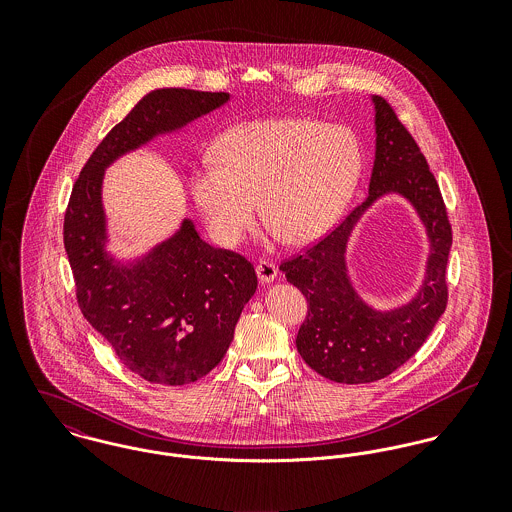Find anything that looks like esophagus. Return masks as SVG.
I'll list each match as a JSON object with an SVG mask.
<instances>
[{
  "label": "esophagus",
  "instance_id": "1",
  "mask_svg": "<svg viewBox=\"0 0 512 512\" xmlns=\"http://www.w3.org/2000/svg\"><path fill=\"white\" fill-rule=\"evenodd\" d=\"M256 274L262 284H272L278 278V268H276V264H272L268 260H260L256 264Z\"/></svg>",
  "mask_w": 512,
  "mask_h": 512
}]
</instances>
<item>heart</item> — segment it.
I'll return each instance as SVG.
<instances>
[{
    "label": "heart",
    "mask_w": 512,
    "mask_h": 512,
    "mask_svg": "<svg viewBox=\"0 0 512 512\" xmlns=\"http://www.w3.org/2000/svg\"><path fill=\"white\" fill-rule=\"evenodd\" d=\"M191 173V195L211 234L236 246L264 220L293 246L323 236L347 209L363 173L359 136L311 118H262L232 126Z\"/></svg>",
    "instance_id": "obj_1"
}]
</instances>
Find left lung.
Wrapping results in <instances>:
<instances>
[{"label": "left lung", "instance_id": "left-lung-1", "mask_svg": "<svg viewBox=\"0 0 512 512\" xmlns=\"http://www.w3.org/2000/svg\"><path fill=\"white\" fill-rule=\"evenodd\" d=\"M374 106V161L368 197L327 238L280 266L307 297L295 347L321 376L341 384L374 382L404 365L430 337L447 303L445 266L451 226L426 157L380 96ZM386 196L404 198L425 226L429 256L419 290L406 302L376 308L356 290L346 252L365 213Z\"/></svg>", "mask_w": 512, "mask_h": 512}]
</instances>
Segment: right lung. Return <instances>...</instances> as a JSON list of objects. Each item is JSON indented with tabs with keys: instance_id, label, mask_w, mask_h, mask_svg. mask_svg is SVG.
<instances>
[{
	"instance_id": "add662e5",
	"label": "right lung",
	"mask_w": 512,
	"mask_h": 512,
	"mask_svg": "<svg viewBox=\"0 0 512 512\" xmlns=\"http://www.w3.org/2000/svg\"><path fill=\"white\" fill-rule=\"evenodd\" d=\"M228 100V92L189 88L147 92L94 149L71 193L65 250L80 311L147 382L181 386L219 365L258 278L248 260L205 242L189 217L142 254L112 252L106 169L157 138L185 134Z\"/></svg>"
}]
</instances>
